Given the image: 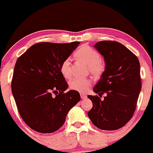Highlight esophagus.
<instances>
[{
    "instance_id": "34e87169",
    "label": "esophagus",
    "mask_w": 153,
    "mask_h": 153,
    "mask_svg": "<svg viewBox=\"0 0 153 153\" xmlns=\"http://www.w3.org/2000/svg\"><path fill=\"white\" fill-rule=\"evenodd\" d=\"M80 95H81V98H82V99H85V98H86V97H87V95H85V94L81 93Z\"/></svg>"
}]
</instances>
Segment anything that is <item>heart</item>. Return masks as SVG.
<instances>
[{"label":"heart","mask_w":153,"mask_h":153,"mask_svg":"<svg viewBox=\"0 0 153 153\" xmlns=\"http://www.w3.org/2000/svg\"><path fill=\"white\" fill-rule=\"evenodd\" d=\"M74 56L87 65L91 74L95 77H100L104 74L106 65L100 54L97 51L88 45H82L75 51ZM70 58H66L60 65V72L65 78L69 79L72 76L70 69ZM92 81L90 79L74 78L70 81V87L73 91L79 93H85L91 85Z\"/></svg>","instance_id":"heart-1"}]
</instances>
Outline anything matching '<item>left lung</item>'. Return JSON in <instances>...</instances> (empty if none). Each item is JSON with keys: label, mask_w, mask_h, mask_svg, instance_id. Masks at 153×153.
I'll return each mask as SVG.
<instances>
[{"label": "left lung", "mask_w": 153, "mask_h": 153, "mask_svg": "<svg viewBox=\"0 0 153 153\" xmlns=\"http://www.w3.org/2000/svg\"><path fill=\"white\" fill-rule=\"evenodd\" d=\"M95 47L104 56L106 70L93 88L98 95H88L93 102L88 116L99 129L116 130L134 114L141 89L140 63L135 54L118 42L100 41ZM103 94L105 97L101 100Z\"/></svg>", "instance_id": "obj_1"}]
</instances>
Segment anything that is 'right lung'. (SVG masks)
<instances>
[{"mask_svg": "<svg viewBox=\"0 0 153 153\" xmlns=\"http://www.w3.org/2000/svg\"><path fill=\"white\" fill-rule=\"evenodd\" d=\"M79 44L37 43L16 60L12 95L20 116L33 130L44 134L57 131L80 100L78 91L65 93L68 84L60 70L62 62Z\"/></svg>", "mask_w": 153, "mask_h": 153, "instance_id": "right-lung-1", "label": "right lung"}]
</instances>
